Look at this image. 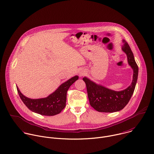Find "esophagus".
Wrapping results in <instances>:
<instances>
[{
    "label": "esophagus",
    "mask_w": 154,
    "mask_h": 154,
    "mask_svg": "<svg viewBox=\"0 0 154 154\" xmlns=\"http://www.w3.org/2000/svg\"><path fill=\"white\" fill-rule=\"evenodd\" d=\"M85 71L84 70H81L79 72V75L80 76H82L83 75H84L85 74Z\"/></svg>",
    "instance_id": "obj_1"
}]
</instances>
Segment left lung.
<instances>
[{"mask_svg": "<svg viewBox=\"0 0 154 154\" xmlns=\"http://www.w3.org/2000/svg\"><path fill=\"white\" fill-rule=\"evenodd\" d=\"M122 43V50L126 55L128 63L133 70L132 81L129 87L121 91H115L97 84L86 76L83 78L86 84L90 104L99 112H114L122 110L128 104L133 94L138 78V67L128 44L123 39Z\"/></svg>", "mask_w": 154, "mask_h": 154, "instance_id": "1", "label": "left lung"}]
</instances>
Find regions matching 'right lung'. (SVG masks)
<instances>
[{
    "label": "right lung",
    "instance_id": "add662e5",
    "mask_svg": "<svg viewBox=\"0 0 154 154\" xmlns=\"http://www.w3.org/2000/svg\"><path fill=\"white\" fill-rule=\"evenodd\" d=\"M79 78L76 75L61 84L58 88L48 97L31 99L24 96L17 86L18 93L29 109L43 116H55L61 112L66 105L67 91L69 87Z\"/></svg>",
    "mask_w": 154,
    "mask_h": 154
}]
</instances>
